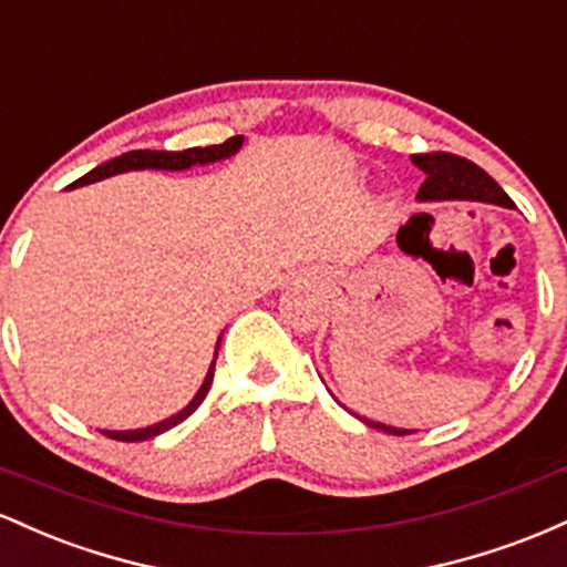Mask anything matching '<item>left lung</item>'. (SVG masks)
Wrapping results in <instances>:
<instances>
[{
	"mask_svg": "<svg viewBox=\"0 0 567 567\" xmlns=\"http://www.w3.org/2000/svg\"><path fill=\"white\" fill-rule=\"evenodd\" d=\"M413 162L426 173V181L419 188V199H477L501 207H514L509 194H506L483 167H477L470 159L455 157V154L447 152H429L415 154ZM365 424L373 429H383V432L389 434H396V437L413 434L408 432V429H392L375 424V421H365Z\"/></svg>",
	"mask_w": 567,
	"mask_h": 567,
	"instance_id": "1",
	"label": "left lung"
}]
</instances>
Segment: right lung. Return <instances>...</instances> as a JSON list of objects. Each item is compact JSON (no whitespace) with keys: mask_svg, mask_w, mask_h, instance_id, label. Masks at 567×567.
I'll return each instance as SVG.
<instances>
[{"mask_svg":"<svg viewBox=\"0 0 567 567\" xmlns=\"http://www.w3.org/2000/svg\"><path fill=\"white\" fill-rule=\"evenodd\" d=\"M239 146H243V138H239V135H234V138L218 143V146H205V148L197 146V148H186V152H148V148H138V152H127V154H122V157L103 162V165H97L95 171L82 175V178L74 181L71 186H84V184H93V181L109 178V175L125 173V171H146V167L148 171H186V167H192V165H207V162L231 157ZM213 373H216V360H213V365L205 375V383H202L199 392L194 394V400L188 402L181 413H175L173 419L162 421V424L146 426V429H135V432H103V434L112 440H120V442H141V440L157 437V434L167 432V429H173L175 424H181V421L188 419V415H192L194 410L202 405V400H205L207 389H210V383H213Z\"/></svg>","mask_w":567,"mask_h":567,"instance_id":"1","label":"right lung"}]
</instances>
